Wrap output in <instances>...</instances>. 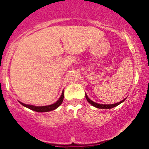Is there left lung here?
<instances>
[{
	"label": "left lung",
	"mask_w": 149,
	"mask_h": 149,
	"mask_svg": "<svg viewBox=\"0 0 149 149\" xmlns=\"http://www.w3.org/2000/svg\"><path fill=\"white\" fill-rule=\"evenodd\" d=\"M86 100H87L88 102H89L90 104H92L93 106H94L95 107H97V108H99V109H111V108H113V107H116V106H118L119 104H120L121 103H122V102H123V101L125 100V99H124V100H122V101L118 102V103L113 104H100L95 103V102H94V101H93L92 100L89 99V98H88V96L86 95Z\"/></svg>",
	"instance_id": "8db88e82"
}]
</instances>
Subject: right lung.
I'll use <instances>...</instances> for the list:
<instances>
[{"mask_svg": "<svg viewBox=\"0 0 149 149\" xmlns=\"http://www.w3.org/2000/svg\"><path fill=\"white\" fill-rule=\"evenodd\" d=\"M63 98H64V93L63 92V93H62L61 96H60V98H59L58 101H56V102H55L54 104H53L48 105V106L37 107V106H33V105L26 104L22 103V102H20V103L22 105L30 109V110H34V111L36 112H39V113H45V112H49L57 108V107H58L60 105H61V104L63 103Z\"/></svg>", "mask_w": 149, "mask_h": 149, "instance_id": "1", "label": "right lung"}]
</instances>
